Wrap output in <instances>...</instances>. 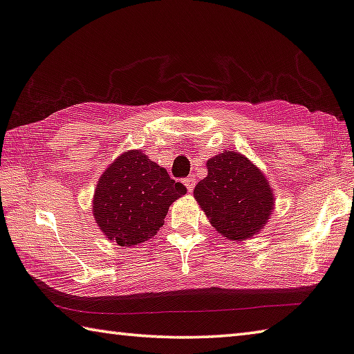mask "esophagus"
Returning a JSON list of instances; mask_svg holds the SVG:
<instances>
[{"label": "esophagus", "instance_id": "obj_1", "mask_svg": "<svg viewBox=\"0 0 354 354\" xmlns=\"http://www.w3.org/2000/svg\"><path fill=\"white\" fill-rule=\"evenodd\" d=\"M184 184H185V187H187V190L192 192V190H194V187H195V178H192V176L185 178L184 179Z\"/></svg>", "mask_w": 354, "mask_h": 354}]
</instances>
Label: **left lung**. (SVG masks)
I'll return each instance as SVG.
<instances>
[{
  "label": "left lung",
  "instance_id": "obj_1",
  "mask_svg": "<svg viewBox=\"0 0 354 354\" xmlns=\"http://www.w3.org/2000/svg\"><path fill=\"white\" fill-rule=\"evenodd\" d=\"M206 165L207 176L196 184L194 195L212 226L231 241L259 232L273 209L266 176L236 151L214 156Z\"/></svg>",
  "mask_w": 354,
  "mask_h": 354
}]
</instances>
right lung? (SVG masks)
<instances>
[{
	"label": "right lung",
	"mask_w": 354,
	"mask_h": 354,
	"mask_svg": "<svg viewBox=\"0 0 354 354\" xmlns=\"http://www.w3.org/2000/svg\"><path fill=\"white\" fill-rule=\"evenodd\" d=\"M187 189L139 149L127 151L100 178L93 215L101 231L120 247L156 236L173 201Z\"/></svg>",
	"instance_id": "add662e5"
}]
</instances>
